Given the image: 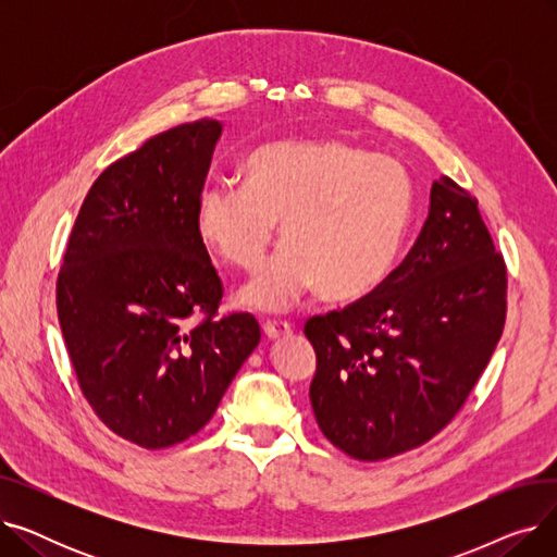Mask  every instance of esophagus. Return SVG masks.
Listing matches in <instances>:
<instances>
[{"label": "esophagus", "mask_w": 557, "mask_h": 557, "mask_svg": "<svg viewBox=\"0 0 557 557\" xmlns=\"http://www.w3.org/2000/svg\"><path fill=\"white\" fill-rule=\"evenodd\" d=\"M263 334H267L269 338H282V336L290 334V325L286 323V320H267V323H263Z\"/></svg>", "instance_id": "obj_1"}]
</instances>
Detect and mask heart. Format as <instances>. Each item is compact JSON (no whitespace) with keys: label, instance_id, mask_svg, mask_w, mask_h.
Returning a JSON list of instances; mask_svg holds the SVG:
<instances>
[{"label":"heart","instance_id":"1","mask_svg":"<svg viewBox=\"0 0 557 557\" xmlns=\"http://www.w3.org/2000/svg\"><path fill=\"white\" fill-rule=\"evenodd\" d=\"M244 183L205 187L196 198L200 246L234 269L252 271L280 223L284 246L239 290L255 311L280 313L311 288L336 302L382 284L413 219L404 166L345 139H275L244 160Z\"/></svg>","mask_w":557,"mask_h":557}]
</instances>
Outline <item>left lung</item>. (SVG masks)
<instances>
[{
    "label": "left lung",
    "instance_id": "8db88e82",
    "mask_svg": "<svg viewBox=\"0 0 557 557\" xmlns=\"http://www.w3.org/2000/svg\"><path fill=\"white\" fill-rule=\"evenodd\" d=\"M506 288L479 200L443 175L399 267L361 300L307 320L309 399L327 441L372 462L443 431L502 338Z\"/></svg>",
    "mask_w": 557,
    "mask_h": 557
}]
</instances>
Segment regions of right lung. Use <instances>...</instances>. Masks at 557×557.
<instances>
[{
    "mask_svg": "<svg viewBox=\"0 0 557 557\" xmlns=\"http://www.w3.org/2000/svg\"><path fill=\"white\" fill-rule=\"evenodd\" d=\"M221 122L175 126L112 162L72 227L55 307L78 386L124 441L164 449L208 424L261 332L214 318L223 284L194 210ZM202 314L191 329L188 318Z\"/></svg>",
    "mask_w": 557,
    "mask_h": 557,
    "instance_id": "right-lung-1",
    "label": "right lung"
}]
</instances>
